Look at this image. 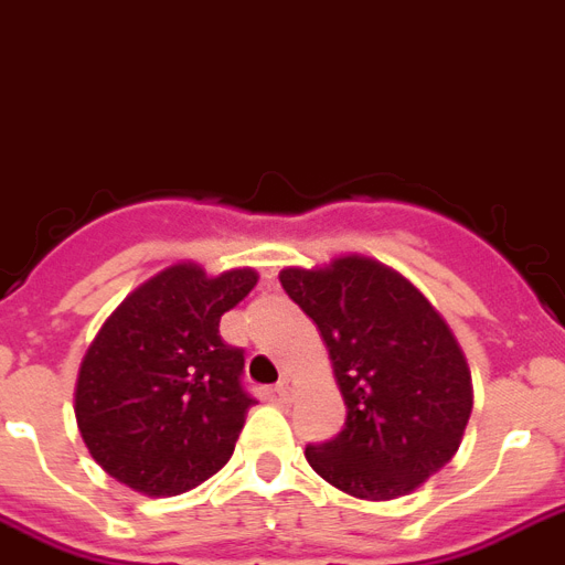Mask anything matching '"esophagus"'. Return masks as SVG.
<instances>
[{
	"label": "esophagus",
	"mask_w": 565,
	"mask_h": 565,
	"mask_svg": "<svg viewBox=\"0 0 565 565\" xmlns=\"http://www.w3.org/2000/svg\"><path fill=\"white\" fill-rule=\"evenodd\" d=\"M273 392H275V397H278V401L287 403V401H290V397H292V383H290V380H287V377L278 380V383H275Z\"/></svg>",
	"instance_id": "esophagus-1"
}]
</instances>
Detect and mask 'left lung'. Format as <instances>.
I'll list each match as a JSON object with an SVG mask.
<instances>
[{
    "label": "left lung",
    "instance_id": "8db88e82",
    "mask_svg": "<svg viewBox=\"0 0 565 565\" xmlns=\"http://www.w3.org/2000/svg\"><path fill=\"white\" fill-rule=\"evenodd\" d=\"M281 287L322 330L348 417L307 461L360 499L412 493L456 456L473 409L465 354L403 275L348 255L324 269H284Z\"/></svg>",
    "mask_w": 565,
    "mask_h": 565
}]
</instances>
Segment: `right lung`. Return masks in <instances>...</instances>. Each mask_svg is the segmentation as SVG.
<instances>
[{
    "label": "right lung",
    "mask_w": 565,
    "mask_h": 565,
    "mask_svg": "<svg viewBox=\"0 0 565 565\" xmlns=\"http://www.w3.org/2000/svg\"><path fill=\"white\" fill-rule=\"evenodd\" d=\"M258 284L252 269L209 278L177 264L109 316L81 362L77 429L113 479L148 497H177L235 452L255 397L243 348L220 337V316Z\"/></svg>",
    "instance_id": "1"
}]
</instances>
